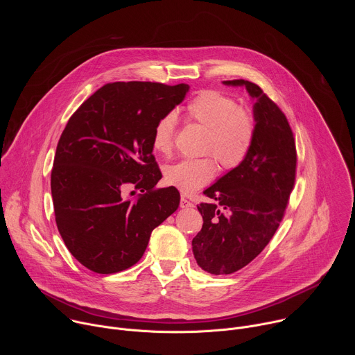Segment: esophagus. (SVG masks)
Returning <instances> with one entry per match:
<instances>
[{
	"label": "esophagus",
	"mask_w": 355,
	"mask_h": 355,
	"mask_svg": "<svg viewBox=\"0 0 355 355\" xmlns=\"http://www.w3.org/2000/svg\"><path fill=\"white\" fill-rule=\"evenodd\" d=\"M180 207L182 208V209H189V208H192L193 207V204L192 202H189L188 199H185L184 196L181 198V200H180Z\"/></svg>",
	"instance_id": "esophagus-1"
}]
</instances>
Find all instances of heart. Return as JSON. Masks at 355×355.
I'll use <instances>...</instances> for the list:
<instances>
[{"label": "heart", "instance_id": "obj_1", "mask_svg": "<svg viewBox=\"0 0 355 355\" xmlns=\"http://www.w3.org/2000/svg\"><path fill=\"white\" fill-rule=\"evenodd\" d=\"M188 119L207 130L202 150L208 151L219 164L232 170L243 163L254 141L256 119L250 111L239 107L237 101L216 89L198 92L184 110ZM175 118L162 116L151 133V148L159 155H170L174 144ZM216 174V162L211 156L185 159L168 166L164 180L182 193H192L207 185Z\"/></svg>", "mask_w": 355, "mask_h": 355}]
</instances>
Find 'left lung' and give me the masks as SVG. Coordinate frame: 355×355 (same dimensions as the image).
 Returning a JSON list of instances; mask_svg holds the SVG:
<instances>
[{
	"mask_svg": "<svg viewBox=\"0 0 355 355\" xmlns=\"http://www.w3.org/2000/svg\"><path fill=\"white\" fill-rule=\"evenodd\" d=\"M256 99V136L240 166L220 177L204 193L216 204H200L204 219L192 240L198 266L214 275L233 274L254 260L275 234L295 185L296 147L286 116L263 89L245 80Z\"/></svg>",
	"mask_w": 355,
	"mask_h": 355,
	"instance_id": "obj_1",
	"label": "left lung"
}]
</instances>
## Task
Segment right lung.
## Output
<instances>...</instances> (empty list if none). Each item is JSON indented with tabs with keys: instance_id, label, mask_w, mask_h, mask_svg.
<instances>
[{
	"instance_id": "right-lung-1",
	"label": "right lung",
	"mask_w": 355,
	"mask_h": 355,
	"mask_svg": "<svg viewBox=\"0 0 355 355\" xmlns=\"http://www.w3.org/2000/svg\"><path fill=\"white\" fill-rule=\"evenodd\" d=\"M188 84L110 83L69 119L58 143L50 187L56 225L73 257L96 274H115L143 256L155 227L180 205L151 148L157 121L181 104ZM133 184L144 193H123Z\"/></svg>"
}]
</instances>
